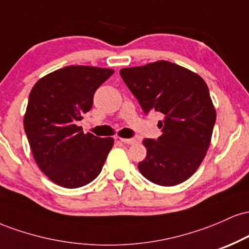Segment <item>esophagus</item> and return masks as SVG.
Listing matches in <instances>:
<instances>
[{
    "mask_svg": "<svg viewBox=\"0 0 249 249\" xmlns=\"http://www.w3.org/2000/svg\"><path fill=\"white\" fill-rule=\"evenodd\" d=\"M121 142H124V144H134V142H137V141L134 138H121Z\"/></svg>",
    "mask_w": 249,
    "mask_h": 249,
    "instance_id": "34e87169",
    "label": "esophagus"
}]
</instances>
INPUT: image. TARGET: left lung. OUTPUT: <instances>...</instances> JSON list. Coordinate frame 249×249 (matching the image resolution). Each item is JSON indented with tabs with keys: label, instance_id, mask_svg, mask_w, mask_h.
<instances>
[{
	"label": "left lung",
	"instance_id": "8db88e82",
	"mask_svg": "<svg viewBox=\"0 0 249 249\" xmlns=\"http://www.w3.org/2000/svg\"><path fill=\"white\" fill-rule=\"evenodd\" d=\"M145 113H162L158 139H144L146 158L138 164L147 180L160 186L185 181L204 160L215 124L207 84L193 71L158 61L119 71Z\"/></svg>",
	"mask_w": 249,
	"mask_h": 249
}]
</instances>
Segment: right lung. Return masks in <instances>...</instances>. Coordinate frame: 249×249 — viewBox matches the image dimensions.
I'll list each match as a JSON object with an SVG mask.
<instances>
[{"label": "right lung", "instance_id": "add662e5", "mask_svg": "<svg viewBox=\"0 0 249 249\" xmlns=\"http://www.w3.org/2000/svg\"><path fill=\"white\" fill-rule=\"evenodd\" d=\"M112 69L70 65L31 89L23 124L36 164L51 181L77 188L101 173L113 138L85 134L76 123L91 110L96 90Z\"/></svg>", "mask_w": 249, "mask_h": 249}]
</instances>
